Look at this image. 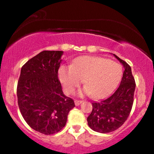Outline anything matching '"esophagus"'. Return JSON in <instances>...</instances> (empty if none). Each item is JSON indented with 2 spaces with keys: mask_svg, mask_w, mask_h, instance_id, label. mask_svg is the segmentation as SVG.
I'll use <instances>...</instances> for the list:
<instances>
[{
  "mask_svg": "<svg viewBox=\"0 0 154 154\" xmlns=\"http://www.w3.org/2000/svg\"><path fill=\"white\" fill-rule=\"evenodd\" d=\"M82 102H83V101H82V100H74V103H75V105L77 106H79V105H80V103H82Z\"/></svg>",
  "mask_w": 154,
  "mask_h": 154,
  "instance_id": "obj_1",
  "label": "esophagus"
}]
</instances>
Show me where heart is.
Wrapping results in <instances>:
<instances>
[{"mask_svg": "<svg viewBox=\"0 0 154 154\" xmlns=\"http://www.w3.org/2000/svg\"><path fill=\"white\" fill-rule=\"evenodd\" d=\"M122 76L120 64L91 56L79 57L71 66L63 65L59 71V77L67 94H72L83 80L86 86L84 91L94 98H101L109 94Z\"/></svg>", "mask_w": 154, "mask_h": 154, "instance_id": "heart-1", "label": "heart"}]
</instances>
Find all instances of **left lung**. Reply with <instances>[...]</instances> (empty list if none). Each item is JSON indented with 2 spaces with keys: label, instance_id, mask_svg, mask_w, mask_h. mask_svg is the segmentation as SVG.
Here are the masks:
<instances>
[{
  "label": "left lung",
  "instance_id": "8db88e82",
  "mask_svg": "<svg viewBox=\"0 0 154 154\" xmlns=\"http://www.w3.org/2000/svg\"><path fill=\"white\" fill-rule=\"evenodd\" d=\"M125 67L120 85L111 96L100 102L92 103V111L87 118L90 128L100 133H107L122 127L130 116L134 100L136 82L131 68L117 56Z\"/></svg>",
  "mask_w": 154,
  "mask_h": 154
}]
</instances>
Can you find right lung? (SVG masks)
I'll use <instances>...</instances> for the list:
<instances>
[{
	"mask_svg": "<svg viewBox=\"0 0 154 154\" xmlns=\"http://www.w3.org/2000/svg\"><path fill=\"white\" fill-rule=\"evenodd\" d=\"M63 54L42 51L22 66L18 81L20 112L31 128L45 135L60 131L75 106L73 99L64 95L58 78Z\"/></svg>",
	"mask_w": 154,
	"mask_h": 154,
	"instance_id": "1",
	"label": "right lung"
}]
</instances>
